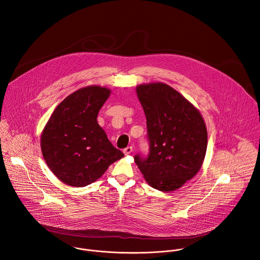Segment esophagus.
<instances>
[{
  "label": "esophagus",
  "instance_id": "esophagus-1",
  "mask_svg": "<svg viewBox=\"0 0 260 260\" xmlns=\"http://www.w3.org/2000/svg\"><path fill=\"white\" fill-rule=\"evenodd\" d=\"M132 151H133V147H132V146H127V147H125V148L123 149V153H124L125 155L131 154Z\"/></svg>",
  "mask_w": 260,
  "mask_h": 260
}]
</instances>
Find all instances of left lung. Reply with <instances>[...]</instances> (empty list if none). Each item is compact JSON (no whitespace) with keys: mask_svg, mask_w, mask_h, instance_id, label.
Returning <instances> with one entry per match:
<instances>
[{"mask_svg":"<svg viewBox=\"0 0 260 260\" xmlns=\"http://www.w3.org/2000/svg\"><path fill=\"white\" fill-rule=\"evenodd\" d=\"M143 108L149 151L135 161L154 189L174 191L200 170L208 134L199 111L179 92L163 83L137 87Z\"/></svg>","mask_w":260,"mask_h":260,"instance_id":"left-lung-1","label":"left lung"}]
</instances>
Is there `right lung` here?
<instances>
[{"label":"right lung","instance_id":"1","mask_svg":"<svg viewBox=\"0 0 260 260\" xmlns=\"http://www.w3.org/2000/svg\"><path fill=\"white\" fill-rule=\"evenodd\" d=\"M111 91L100 86L77 90L60 103L41 135V151L49 169L63 183L84 187L123 157L97 121Z\"/></svg>","mask_w":260,"mask_h":260}]
</instances>
